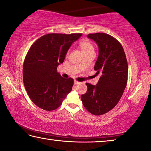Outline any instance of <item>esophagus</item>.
I'll return each mask as SVG.
<instances>
[{
  "label": "esophagus",
  "mask_w": 151,
  "mask_h": 151,
  "mask_svg": "<svg viewBox=\"0 0 151 151\" xmlns=\"http://www.w3.org/2000/svg\"><path fill=\"white\" fill-rule=\"evenodd\" d=\"M74 83H75V85H78V84H79L80 82H78V81H74Z\"/></svg>",
  "instance_id": "esophagus-1"
}]
</instances>
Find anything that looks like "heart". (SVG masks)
Masks as SVG:
<instances>
[{"mask_svg":"<svg viewBox=\"0 0 151 151\" xmlns=\"http://www.w3.org/2000/svg\"><path fill=\"white\" fill-rule=\"evenodd\" d=\"M79 46L83 55L87 54L88 52H94V46H93L91 43L89 41H87V40L81 42Z\"/></svg>","mask_w":151,"mask_h":151,"instance_id":"obj_1","label":"heart"}]
</instances>
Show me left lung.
I'll return each instance as SVG.
<instances>
[{"label": "left lung", "mask_w": 151, "mask_h": 151, "mask_svg": "<svg viewBox=\"0 0 151 151\" xmlns=\"http://www.w3.org/2000/svg\"><path fill=\"white\" fill-rule=\"evenodd\" d=\"M87 37L98 45L94 70L100 78L95 85L86 83L87 91L81 98L88 111L99 116L113 109L122 96L128 81V63L121 44L110 35L96 33Z\"/></svg>", "instance_id": "1"}]
</instances>
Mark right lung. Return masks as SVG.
<instances>
[{
  "label": "right lung",
  "instance_id": "add662e5",
  "mask_svg": "<svg viewBox=\"0 0 151 151\" xmlns=\"http://www.w3.org/2000/svg\"><path fill=\"white\" fill-rule=\"evenodd\" d=\"M81 35L49 33L40 37L29 50L23 64V83L31 100L41 109H57L71 91L73 79L62 77L57 67Z\"/></svg>",
  "mask_w": 151,
  "mask_h": 151
}]
</instances>
